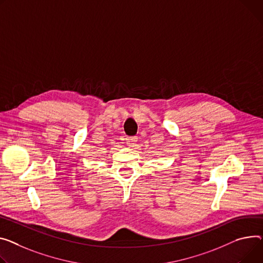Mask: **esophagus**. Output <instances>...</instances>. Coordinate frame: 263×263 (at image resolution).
Here are the masks:
<instances>
[{"label":"esophagus","mask_w":263,"mask_h":263,"mask_svg":"<svg viewBox=\"0 0 263 263\" xmlns=\"http://www.w3.org/2000/svg\"><path fill=\"white\" fill-rule=\"evenodd\" d=\"M137 139H138V138H137V136L129 137V138L127 139V141H128V142H127V143H128V146H129V147H133V146H134V145H133V143H134V142H137Z\"/></svg>","instance_id":"obj_1"}]
</instances>
